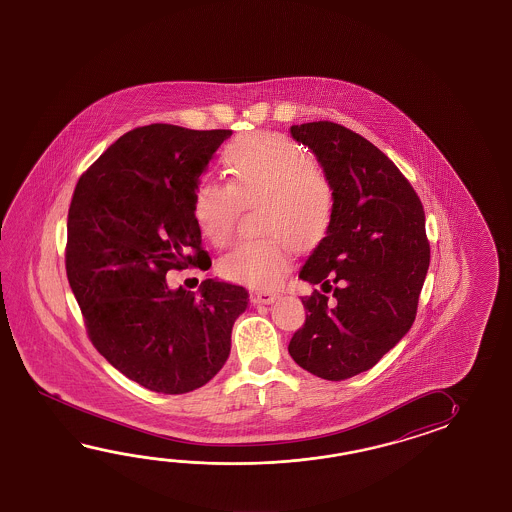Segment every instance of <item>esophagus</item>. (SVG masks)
<instances>
[{
  "label": "esophagus",
  "mask_w": 512,
  "mask_h": 512,
  "mask_svg": "<svg viewBox=\"0 0 512 512\" xmlns=\"http://www.w3.org/2000/svg\"><path fill=\"white\" fill-rule=\"evenodd\" d=\"M278 298V294L271 293V291H256L254 293V302L256 304H272Z\"/></svg>",
  "instance_id": "34e87169"
}]
</instances>
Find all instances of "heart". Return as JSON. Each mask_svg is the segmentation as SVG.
<instances>
[{"label": "heart", "mask_w": 512, "mask_h": 512, "mask_svg": "<svg viewBox=\"0 0 512 512\" xmlns=\"http://www.w3.org/2000/svg\"><path fill=\"white\" fill-rule=\"evenodd\" d=\"M227 185L201 181L192 216L214 247L229 245L241 210L260 207V240L236 245L218 263L221 278L274 289L291 269V247L309 252L326 240L337 216V190L302 146L276 135L251 133L221 152Z\"/></svg>", "instance_id": "heart-1"}]
</instances>
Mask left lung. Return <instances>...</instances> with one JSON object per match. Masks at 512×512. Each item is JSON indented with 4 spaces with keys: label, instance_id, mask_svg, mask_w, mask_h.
<instances>
[{
    "label": "left lung",
    "instance_id": "obj_1",
    "mask_svg": "<svg viewBox=\"0 0 512 512\" xmlns=\"http://www.w3.org/2000/svg\"><path fill=\"white\" fill-rule=\"evenodd\" d=\"M337 190V216L300 278L304 296L294 362L326 381L370 370L414 324L430 265L425 210L401 170L359 133L318 120L291 126ZM326 292H333L332 298Z\"/></svg>",
    "mask_w": 512,
    "mask_h": 512
}]
</instances>
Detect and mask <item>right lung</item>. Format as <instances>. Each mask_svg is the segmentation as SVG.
<instances>
[{"instance_id":"1","label":"right lung","mask_w":512,"mask_h":512,"mask_svg":"<svg viewBox=\"0 0 512 512\" xmlns=\"http://www.w3.org/2000/svg\"><path fill=\"white\" fill-rule=\"evenodd\" d=\"M232 130L150 124L124 133L80 175L67 214V280L87 337L152 392H192L229 359L249 294L205 280L199 298L166 272L208 271L192 216L199 175Z\"/></svg>"}]
</instances>
